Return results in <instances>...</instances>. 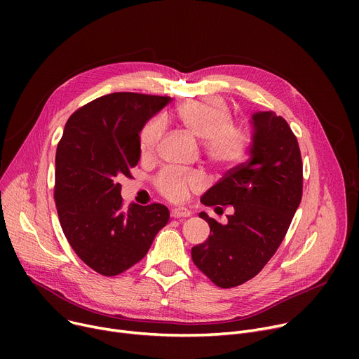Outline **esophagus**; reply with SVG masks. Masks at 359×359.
<instances>
[{
  "label": "esophagus",
  "instance_id": "1",
  "mask_svg": "<svg viewBox=\"0 0 359 359\" xmlns=\"http://www.w3.org/2000/svg\"><path fill=\"white\" fill-rule=\"evenodd\" d=\"M191 211L183 208V206H179V208L172 210V217L173 218H184V217H191Z\"/></svg>",
  "mask_w": 359,
  "mask_h": 359
}]
</instances>
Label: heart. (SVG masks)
I'll list each match as a JSON object with an SVG mask.
<instances>
[{"label":"heart","instance_id":"b5f03b06","mask_svg":"<svg viewBox=\"0 0 359 359\" xmlns=\"http://www.w3.org/2000/svg\"><path fill=\"white\" fill-rule=\"evenodd\" d=\"M177 118L184 129L201 142H205V154L218 167L237 165L249 148V134L241 126L231 125L229 104L219 97H203L183 103L177 109ZM165 123L161 118L148 121L140 134L142 154L156 149L164 134ZM201 180L196 175H183L167 168L158 177V189L170 201H182L191 191L198 189Z\"/></svg>","mask_w":359,"mask_h":359}]
</instances>
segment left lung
<instances>
[{
	"label": "left lung",
	"mask_w": 359,
	"mask_h": 359,
	"mask_svg": "<svg viewBox=\"0 0 359 359\" xmlns=\"http://www.w3.org/2000/svg\"><path fill=\"white\" fill-rule=\"evenodd\" d=\"M249 158L206 191V206H233L222 225L206 212L211 234L192 248L195 265L221 288L256 276L284 240L303 195V163L287 121L273 111L250 116ZM222 210V208H221Z\"/></svg>",
	"instance_id": "obj_1"
}]
</instances>
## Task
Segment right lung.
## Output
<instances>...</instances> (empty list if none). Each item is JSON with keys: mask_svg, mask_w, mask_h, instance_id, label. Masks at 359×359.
<instances>
[{"mask_svg": "<svg viewBox=\"0 0 359 359\" xmlns=\"http://www.w3.org/2000/svg\"><path fill=\"white\" fill-rule=\"evenodd\" d=\"M170 97L111 93L74 111L55 157V203L74 252L93 271L115 276L134 266L168 222L161 203L122 208L118 179L141 157L144 125Z\"/></svg>", "mask_w": 359, "mask_h": 359, "instance_id": "obj_1", "label": "right lung"}]
</instances>
